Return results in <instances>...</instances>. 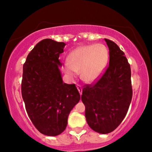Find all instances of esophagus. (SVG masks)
I'll list each match as a JSON object with an SVG mask.
<instances>
[{"label":"esophagus","mask_w":152,"mask_h":152,"mask_svg":"<svg viewBox=\"0 0 152 152\" xmlns=\"http://www.w3.org/2000/svg\"><path fill=\"white\" fill-rule=\"evenodd\" d=\"M77 88L79 92H80V95H82V86H80V84H77Z\"/></svg>","instance_id":"34e87169"}]
</instances>
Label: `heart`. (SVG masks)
<instances>
[{"label":"heart","mask_w":152,"mask_h":152,"mask_svg":"<svg viewBox=\"0 0 152 152\" xmlns=\"http://www.w3.org/2000/svg\"><path fill=\"white\" fill-rule=\"evenodd\" d=\"M109 57V50L104 44L82 45L69 54L64 71L70 77H74L75 72L80 73L84 82L93 83L102 74Z\"/></svg>","instance_id":"heart-1"}]
</instances>
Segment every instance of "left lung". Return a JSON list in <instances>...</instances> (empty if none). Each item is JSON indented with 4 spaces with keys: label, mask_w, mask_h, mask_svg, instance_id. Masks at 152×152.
<instances>
[{
    "label": "left lung",
    "mask_w": 152,
    "mask_h": 152,
    "mask_svg": "<svg viewBox=\"0 0 152 152\" xmlns=\"http://www.w3.org/2000/svg\"><path fill=\"white\" fill-rule=\"evenodd\" d=\"M109 49V64L100 78L82 89L87 123L95 132L109 134L127 113L132 99L131 67L118 45L104 39Z\"/></svg>",
    "instance_id": "8db88e82"
}]
</instances>
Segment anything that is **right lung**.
Here are the masks:
<instances>
[{"label":"right lung","instance_id":"obj_1","mask_svg":"<svg viewBox=\"0 0 152 152\" xmlns=\"http://www.w3.org/2000/svg\"><path fill=\"white\" fill-rule=\"evenodd\" d=\"M65 45L43 39L28 54L23 66L21 94L26 111L37 129L49 136L66 129L70 112L80 99L75 84L64 83L59 69Z\"/></svg>","mask_w":152,"mask_h":152}]
</instances>
